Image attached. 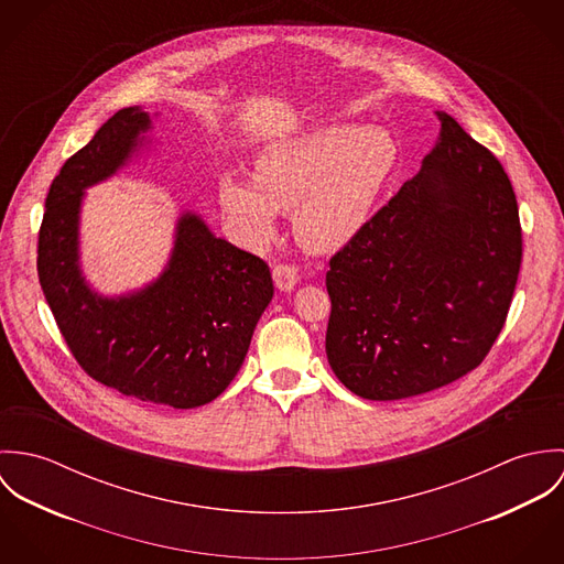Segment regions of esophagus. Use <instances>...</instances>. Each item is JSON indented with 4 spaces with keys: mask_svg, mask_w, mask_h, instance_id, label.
<instances>
[{
    "mask_svg": "<svg viewBox=\"0 0 564 564\" xmlns=\"http://www.w3.org/2000/svg\"><path fill=\"white\" fill-rule=\"evenodd\" d=\"M300 280V273L295 269V264H289V262H278L273 267V282L280 291H291Z\"/></svg>",
    "mask_w": 564,
    "mask_h": 564,
    "instance_id": "obj_1",
    "label": "esophagus"
}]
</instances>
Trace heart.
I'll return each instance as SVG.
<instances>
[{"mask_svg":"<svg viewBox=\"0 0 564 564\" xmlns=\"http://www.w3.org/2000/svg\"><path fill=\"white\" fill-rule=\"evenodd\" d=\"M400 162L384 128L332 123L271 143L253 164V182L224 175L219 195L247 241L275 232L278 210L295 208V235L317 253L354 241L371 221Z\"/></svg>","mask_w":564,"mask_h":564,"instance_id":"1","label":"heart"}]
</instances>
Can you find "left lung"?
<instances>
[{
    "instance_id": "1",
    "label": "left lung",
    "mask_w": 564,
    "mask_h": 564,
    "mask_svg": "<svg viewBox=\"0 0 564 564\" xmlns=\"http://www.w3.org/2000/svg\"><path fill=\"white\" fill-rule=\"evenodd\" d=\"M421 171L329 258L325 354L358 398L403 400L474 371L497 340L523 239L512 184L438 110Z\"/></svg>"
}]
</instances>
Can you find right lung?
Returning <instances> with one entry per match:
<instances>
[{"label": "right lung", "mask_w": 564, "mask_h": 564, "mask_svg": "<svg viewBox=\"0 0 564 564\" xmlns=\"http://www.w3.org/2000/svg\"><path fill=\"white\" fill-rule=\"evenodd\" d=\"M148 128V112L123 108L63 164L39 230V282L93 380L141 402L195 408L219 398L239 373L273 280L262 258L217 239L186 213L166 269L148 289L108 300L86 286L78 264L84 188L128 161Z\"/></svg>", "instance_id": "right-lung-1"}]
</instances>
